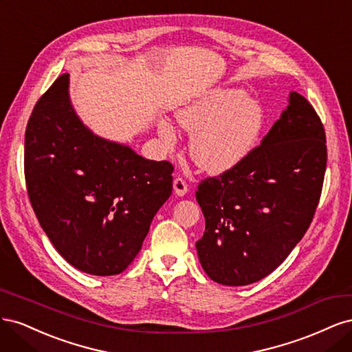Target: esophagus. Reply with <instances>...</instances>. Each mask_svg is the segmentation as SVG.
Masks as SVG:
<instances>
[{
    "mask_svg": "<svg viewBox=\"0 0 352 352\" xmlns=\"http://www.w3.org/2000/svg\"><path fill=\"white\" fill-rule=\"evenodd\" d=\"M173 189H175V192H176V195H179V197H184L186 192H188V184L185 182V179H182V177H176L175 180H173Z\"/></svg>",
    "mask_w": 352,
    "mask_h": 352,
    "instance_id": "obj_1",
    "label": "esophagus"
}]
</instances>
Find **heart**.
<instances>
[{
  "mask_svg": "<svg viewBox=\"0 0 352 352\" xmlns=\"http://www.w3.org/2000/svg\"><path fill=\"white\" fill-rule=\"evenodd\" d=\"M177 122L189 133V153L207 173L219 175L236 167L257 145L264 126L261 104L236 88L210 91L177 111ZM166 145L176 142L168 122L158 126Z\"/></svg>",
  "mask_w": 352,
  "mask_h": 352,
  "instance_id": "1",
  "label": "heart"
}]
</instances>
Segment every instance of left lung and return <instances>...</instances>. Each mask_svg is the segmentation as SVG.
Wrapping results in <instances>:
<instances>
[{
  "label": "left lung",
  "mask_w": 352,
  "mask_h": 352,
  "mask_svg": "<svg viewBox=\"0 0 352 352\" xmlns=\"http://www.w3.org/2000/svg\"><path fill=\"white\" fill-rule=\"evenodd\" d=\"M326 163L320 117L292 92L280 119L242 163L198 184L206 232L195 247L208 278L242 286L279 267L311 225Z\"/></svg>",
  "instance_id": "8db88e82"
}]
</instances>
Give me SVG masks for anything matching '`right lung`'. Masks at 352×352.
<instances>
[{"label":"right lung","instance_id":"add662e5","mask_svg":"<svg viewBox=\"0 0 352 352\" xmlns=\"http://www.w3.org/2000/svg\"><path fill=\"white\" fill-rule=\"evenodd\" d=\"M173 168L87 129L72 109L67 73L29 117L25 179L32 208L61 257L85 273L119 274L133 261L172 195Z\"/></svg>","mask_w":352,"mask_h":352}]
</instances>
